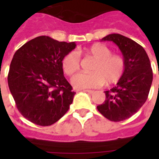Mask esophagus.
<instances>
[{"instance_id":"34e87169","label":"esophagus","mask_w":159,"mask_h":159,"mask_svg":"<svg viewBox=\"0 0 159 159\" xmlns=\"http://www.w3.org/2000/svg\"><path fill=\"white\" fill-rule=\"evenodd\" d=\"M83 92H86L87 93H89V94H93L94 93V91H92V90H82Z\"/></svg>"}]
</instances>
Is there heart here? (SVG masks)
Segmentation results:
<instances>
[{
    "label": "heart",
    "mask_w": 159,
    "mask_h": 159,
    "mask_svg": "<svg viewBox=\"0 0 159 159\" xmlns=\"http://www.w3.org/2000/svg\"><path fill=\"white\" fill-rule=\"evenodd\" d=\"M112 52L102 43H95L85 50V54L96 58L90 73H77L71 82L76 89L97 88L106 84L116 83L125 72V63L121 56L111 54ZM80 67L79 56L75 52H69L62 60V67L65 74H74Z\"/></svg>",
    "instance_id": "b5f03b06"
}]
</instances>
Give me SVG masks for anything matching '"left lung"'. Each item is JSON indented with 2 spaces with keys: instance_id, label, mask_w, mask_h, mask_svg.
<instances>
[{
  "instance_id": "1",
  "label": "left lung",
  "mask_w": 159,
  "mask_h": 159,
  "mask_svg": "<svg viewBox=\"0 0 159 159\" xmlns=\"http://www.w3.org/2000/svg\"><path fill=\"white\" fill-rule=\"evenodd\" d=\"M102 41H112L123 54L125 68L116 87L106 91V101L97 110L111 121L119 122L134 115L148 98L153 82L150 61L144 48L135 41L119 34L106 35Z\"/></svg>"
}]
</instances>
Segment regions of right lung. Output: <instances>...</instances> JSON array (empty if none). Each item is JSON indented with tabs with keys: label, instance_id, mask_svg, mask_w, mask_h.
<instances>
[{
	"label": "right lung",
	"instance_id": "add662e5",
	"mask_svg": "<svg viewBox=\"0 0 159 159\" xmlns=\"http://www.w3.org/2000/svg\"><path fill=\"white\" fill-rule=\"evenodd\" d=\"M75 48L74 42L39 36L14 54L9 88L18 111L32 123L51 125L68 111L76 92L63 76L62 60Z\"/></svg>",
	"mask_w": 159,
	"mask_h": 159
}]
</instances>
